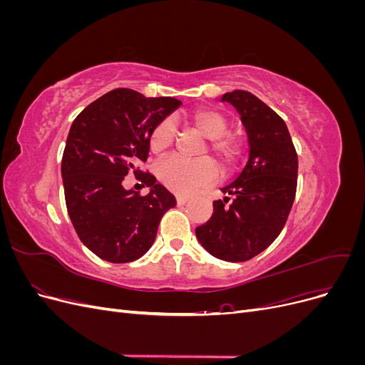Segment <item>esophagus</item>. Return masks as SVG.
<instances>
[{
	"label": "esophagus",
	"instance_id": "1",
	"mask_svg": "<svg viewBox=\"0 0 365 365\" xmlns=\"http://www.w3.org/2000/svg\"><path fill=\"white\" fill-rule=\"evenodd\" d=\"M189 201H190V196H187V195H178V196H176V202H178L180 205L189 202Z\"/></svg>",
	"mask_w": 365,
	"mask_h": 365
}]
</instances>
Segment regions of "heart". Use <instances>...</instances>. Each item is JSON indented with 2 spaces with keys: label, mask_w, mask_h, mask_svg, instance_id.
Listing matches in <instances>:
<instances>
[{
  "label": "heart",
  "mask_w": 365,
  "mask_h": 365,
  "mask_svg": "<svg viewBox=\"0 0 365 365\" xmlns=\"http://www.w3.org/2000/svg\"><path fill=\"white\" fill-rule=\"evenodd\" d=\"M190 123L200 134L210 140L208 149L224 165H233L240 155V143L225 135L228 130L227 117L215 109H200L190 117ZM175 140V123L172 118H164L153 128L149 146L153 153H164ZM158 176L168 189L176 193H192L197 187L213 182L217 169L210 158L187 161L180 157L164 160L158 168Z\"/></svg>",
  "instance_id": "obj_1"
}]
</instances>
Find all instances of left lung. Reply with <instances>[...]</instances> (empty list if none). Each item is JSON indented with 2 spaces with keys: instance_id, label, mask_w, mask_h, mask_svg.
<instances>
[{
  "instance_id": "left-lung-1",
  "label": "left lung",
  "mask_w": 365,
  "mask_h": 365,
  "mask_svg": "<svg viewBox=\"0 0 365 365\" xmlns=\"http://www.w3.org/2000/svg\"><path fill=\"white\" fill-rule=\"evenodd\" d=\"M220 102L236 108L248 135L250 153L237 178L222 187L224 200L196 237L212 256L245 262L280 235L294 204L298 160L283 118L248 91L225 93Z\"/></svg>"
}]
</instances>
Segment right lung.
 I'll list each match as a JSON object with an SVG mask.
<instances>
[{
	"mask_svg": "<svg viewBox=\"0 0 365 365\" xmlns=\"http://www.w3.org/2000/svg\"><path fill=\"white\" fill-rule=\"evenodd\" d=\"M181 102L172 97H145L117 88L98 97L77 115L62 157L65 202L82 244L111 263H128L149 251L160 220L176 205L175 196L143 173L150 193L126 191L123 180L146 161L153 128Z\"/></svg>",
	"mask_w": 365,
	"mask_h": 365,
	"instance_id": "right-lung-1",
	"label": "right lung"
}]
</instances>
